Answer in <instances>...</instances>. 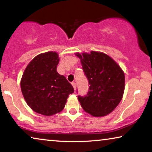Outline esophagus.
Here are the masks:
<instances>
[{
  "mask_svg": "<svg viewBox=\"0 0 152 152\" xmlns=\"http://www.w3.org/2000/svg\"><path fill=\"white\" fill-rule=\"evenodd\" d=\"M72 86H73V88H74L75 90H76V87H77L76 83L75 82H72Z\"/></svg>",
  "mask_w": 152,
  "mask_h": 152,
  "instance_id": "34e87169",
  "label": "esophagus"
}]
</instances>
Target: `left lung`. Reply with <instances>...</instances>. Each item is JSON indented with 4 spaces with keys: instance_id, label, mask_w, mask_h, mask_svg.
I'll list each match as a JSON object with an SVG mask.
<instances>
[{
    "instance_id": "1",
    "label": "left lung",
    "mask_w": 152,
    "mask_h": 152,
    "mask_svg": "<svg viewBox=\"0 0 152 152\" xmlns=\"http://www.w3.org/2000/svg\"><path fill=\"white\" fill-rule=\"evenodd\" d=\"M90 85L85 96L78 95L83 109L95 117L111 113L121 101L124 91V74L118 64L106 54L91 51L76 53Z\"/></svg>"
}]
</instances>
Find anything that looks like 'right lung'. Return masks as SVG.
Returning <instances> with one entry per match:
<instances>
[{
	"mask_svg": "<svg viewBox=\"0 0 152 152\" xmlns=\"http://www.w3.org/2000/svg\"><path fill=\"white\" fill-rule=\"evenodd\" d=\"M59 61L55 52L35 57L27 66L20 80V88L29 107L43 115L61 111L74 88L64 75L57 71Z\"/></svg>",
	"mask_w": 152,
	"mask_h": 152,
	"instance_id": "obj_1",
	"label": "right lung"
}]
</instances>
